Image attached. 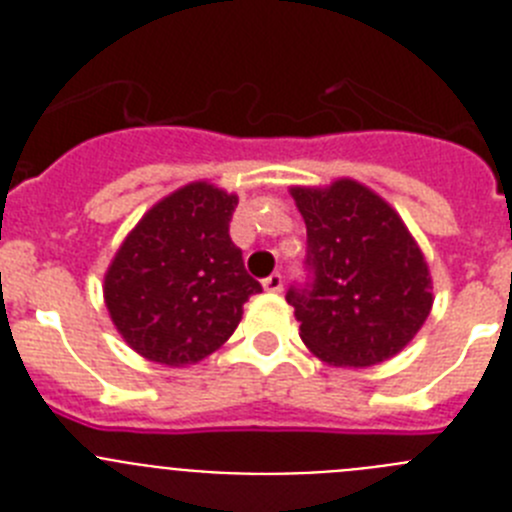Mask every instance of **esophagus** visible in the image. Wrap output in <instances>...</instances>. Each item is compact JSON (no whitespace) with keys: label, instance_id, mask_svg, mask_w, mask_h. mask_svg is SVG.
Listing matches in <instances>:
<instances>
[{"label":"esophagus","instance_id":"esophagus-1","mask_svg":"<svg viewBox=\"0 0 512 512\" xmlns=\"http://www.w3.org/2000/svg\"><path fill=\"white\" fill-rule=\"evenodd\" d=\"M284 287V277L282 274H269V277L264 279V289L266 292H282Z\"/></svg>","mask_w":512,"mask_h":512}]
</instances>
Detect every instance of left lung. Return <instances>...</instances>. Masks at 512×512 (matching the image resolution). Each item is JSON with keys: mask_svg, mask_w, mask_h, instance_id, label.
<instances>
[{"mask_svg": "<svg viewBox=\"0 0 512 512\" xmlns=\"http://www.w3.org/2000/svg\"><path fill=\"white\" fill-rule=\"evenodd\" d=\"M305 217V279L287 289L300 336L333 366H372L408 346L431 312V277L405 223L372 189L341 179L292 189Z\"/></svg>", "mask_w": 512, "mask_h": 512, "instance_id": "obj_1", "label": "left lung"}]
</instances>
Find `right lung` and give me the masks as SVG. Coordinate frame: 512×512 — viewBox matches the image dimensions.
I'll return each instance as SVG.
<instances>
[{
	"label": "right lung",
	"instance_id": "add662e5",
	"mask_svg": "<svg viewBox=\"0 0 512 512\" xmlns=\"http://www.w3.org/2000/svg\"><path fill=\"white\" fill-rule=\"evenodd\" d=\"M238 197L197 182L158 202L117 251L104 300L112 323L140 356L197 364L238 328L261 284L230 238Z\"/></svg>",
	"mask_w": 512,
	"mask_h": 512
}]
</instances>
